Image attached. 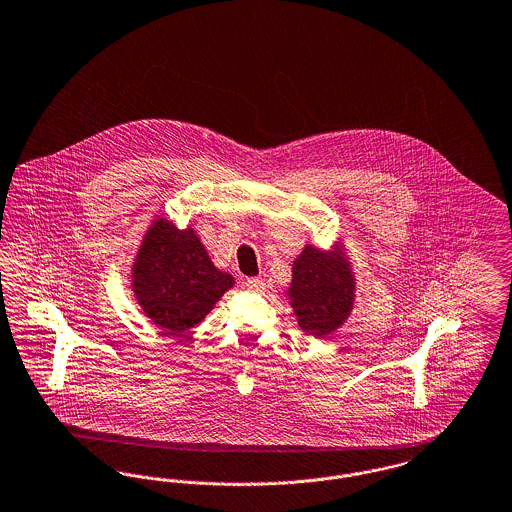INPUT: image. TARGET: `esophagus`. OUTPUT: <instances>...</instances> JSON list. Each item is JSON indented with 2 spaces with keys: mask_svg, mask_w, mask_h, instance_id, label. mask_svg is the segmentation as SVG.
I'll use <instances>...</instances> for the list:
<instances>
[{
  "mask_svg": "<svg viewBox=\"0 0 512 512\" xmlns=\"http://www.w3.org/2000/svg\"><path fill=\"white\" fill-rule=\"evenodd\" d=\"M245 288L251 290V292H263V290H265V280H263V278H257V276L247 278V280H245Z\"/></svg>",
  "mask_w": 512,
  "mask_h": 512,
  "instance_id": "34e87169",
  "label": "esophagus"
}]
</instances>
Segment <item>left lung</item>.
I'll return each instance as SVG.
<instances>
[{"instance_id": "1", "label": "left lung", "mask_w": 512, "mask_h": 512, "mask_svg": "<svg viewBox=\"0 0 512 512\" xmlns=\"http://www.w3.org/2000/svg\"><path fill=\"white\" fill-rule=\"evenodd\" d=\"M286 294L301 331L323 338L340 329L356 298V278L342 243L329 251L305 245L294 261Z\"/></svg>"}]
</instances>
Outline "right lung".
Instances as JSON below:
<instances>
[{
  "label": "right lung",
  "instance_id": "1",
  "mask_svg": "<svg viewBox=\"0 0 512 512\" xmlns=\"http://www.w3.org/2000/svg\"><path fill=\"white\" fill-rule=\"evenodd\" d=\"M234 282L214 267L193 228L180 230L166 218L152 220L131 267V288L143 313L172 334L199 325Z\"/></svg>",
  "mask_w": 512,
  "mask_h": 512
}]
</instances>
